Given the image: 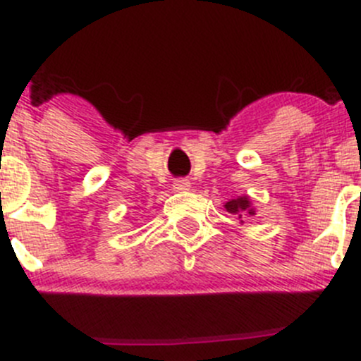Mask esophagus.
I'll use <instances>...</instances> for the list:
<instances>
[{
  "instance_id": "1",
  "label": "esophagus",
  "mask_w": 361,
  "mask_h": 361,
  "mask_svg": "<svg viewBox=\"0 0 361 361\" xmlns=\"http://www.w3.org/2000/svg\"><path fill=\"white\" fill-rule=\"evenodd\" d=\"M173 188H174V190H178V192L188 190V188H190V181H188V180H185V178H180V180H176V181H174Z\"/></svg>"
}]
</instances>
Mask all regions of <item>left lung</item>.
<instances>
[{
    "instance_id": "1",
    "label": "left lung",
    "mask_w": 361,
    "mask_h": 361,
    "mask_svg": "<svg viewBox=\"0 0 361 361\" xmlns=\"http://www.w3.org/2000/svg\"><path fill=\"white\" fill-rule=\"evenodd\" d=\"M225 209L232 214H238V218L241 220L243 224V218L248 214V216H253L255 209L251 207V201L248 197H238V199H231L228 202H225Z\"/></svg>"
}]
</instances>
